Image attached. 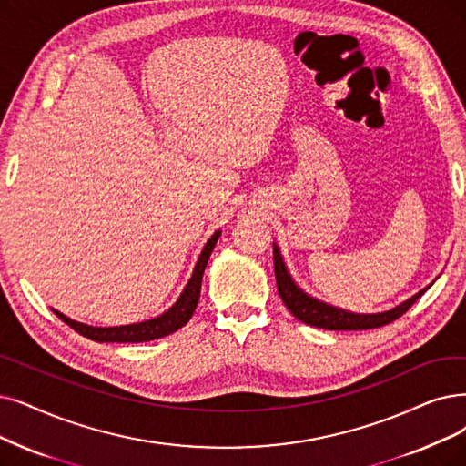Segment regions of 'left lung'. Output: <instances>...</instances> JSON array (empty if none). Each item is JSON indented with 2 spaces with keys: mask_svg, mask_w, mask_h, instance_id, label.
Here are the masks:
<instances>
[{
  "mask_svg": "<svg viewBox=\"0 0 466 466\" xmlns=\"http://www.w3.org/2000/svg\"><path fill=\"white\" fill-rule=\"evenodd\" d=\"M273 268H275V281H277V290L279 296H281L283 304L287 309L294 315L298 321H302L306 325L318 327V329H327V330H367V329H377L384 327L388 323L396 321L398 318L411 308L419 298L426 292L420 290L413 298H409L407 302L400 304L398 308L384 311V313H350L340 308H332L325 302L315 300V298L308 296L294 285L290 275L287 273V268L283 264V258L279 254V248H273Z\"/></svg>",
  "mask_w": 466,
  "mask_h": 466,
  "instance_id": "1",
  "label": "left lung"
}]
</instances>
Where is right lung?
I'll list each match as a JSON object with an SVG mask.
<instances>
[{"instance_id":"1","label":"right lung","mask_w":466,"mask_h":466,"mask_svg":"<svg viewBox=\"0 0 466 466\" xmlns=\"http://www.w3.org/2000/svg\"><path fill=\"white\" fill-rule=\"evenodd\" d=\"M219 231L214 233L207 247H204L198 262L195 266L193 277L189 279L187 287L181 292L179 300L168 309L164 311L158 318L151 319V321H143V323H136V325H124V327H89L84 323H76L68 318H65L63 313H57V318L61 321H65L70 329L76 330L82 337L96 340V342H148V340H157L162 337H168V334L176 332L177 329L187 325V321L191 319V315L198 304V296H200V283H202V273L204 268L208 264V258L218 243Z\"/></svg>"}]
</instances>
